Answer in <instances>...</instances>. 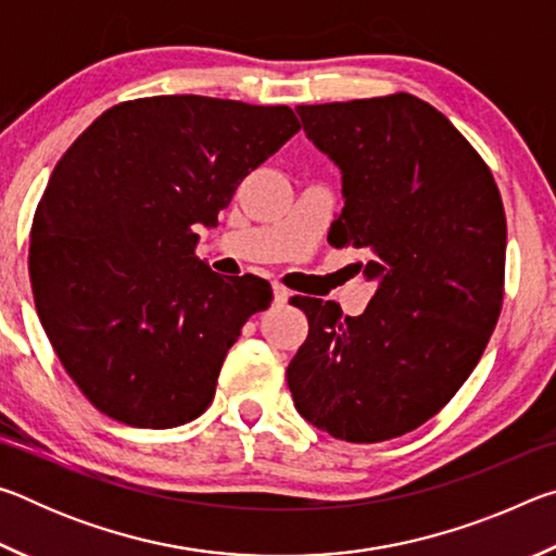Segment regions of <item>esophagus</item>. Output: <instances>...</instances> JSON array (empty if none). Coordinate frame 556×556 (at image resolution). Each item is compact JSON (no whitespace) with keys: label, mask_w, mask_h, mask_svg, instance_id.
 <instances>
[{"label":"esophagus","mask_w":556,"mask_h":556,"mask_svg":"<svg viewBox=\"0 0 556 556\" xmlns=\"http://www.w3.org/2000/svg\"><path fill=\"white\" fill-rule=\"evenodd\" d=\"M271 294H275V304H277V306L287 304V299H289V291H287L285 287H275V289H271Z\"/></svg>","instance_id":"34e87169"}]
</instances>
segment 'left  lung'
Wrapping results in <instances>:
<instances>
[{
  "label": "left lung",
  "instance_id": "obj_1",
  "mask_svg": "<svg viewBox=\"0 0 556 556\" xmlns=\"http://www.w3.org/2000/svg\"><path fill=\"white\" fill-rule=\"evenodd\" d=\"M341 168L328 242L355 248L375 294L361 316L294 296L308 336L287 368L296 412L375 444L425 425L468 380L503 306L507 225L491 168L429 102L388 98L296 108Z\"/></svg>",
  "mask_w": 556,
  "mask_h": 556
}]
</instances>
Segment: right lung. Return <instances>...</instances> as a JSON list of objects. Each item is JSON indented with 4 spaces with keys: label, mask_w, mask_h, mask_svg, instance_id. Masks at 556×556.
Here are the masks:
<instances>
[{
    "label": "right lung",
    "mask_w": 556,
    "mask_h": 556,
    "mask_svg": "<svg viewBox=\"0 0 556 556\" xmlns=\"http://www.w3.org/2000/svg\"><path fill=\"white\" fill-rule=\"evenodd\" d=\"M299 131L287 105L201 96L122 102L61 156L31 225L36 312L80 392L129 427L208 407L269 281L195 257L235 188Z\"/></svg>",
    "instance_id": "obj_1"
}]
</instances>
